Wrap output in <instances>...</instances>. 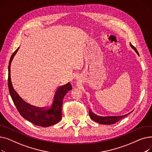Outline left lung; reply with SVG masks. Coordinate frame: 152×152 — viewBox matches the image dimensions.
Returning a JSON list of instances; mask_svg holds the SVG:
<instances>
[{
	"label": "left lung",
	"instance_id": "obj_1",
	"mask_svg": "<svg viewBox=\"0 0 152 152\" xmlns=\"http://www.w3.org/2000/svg\"><path fill=\"white\" fill-rule=\"evenodd\" d=\"M131 46L134 49V50L137 52V53L139 55L137 49H135V47H134L131 44H130ZM129 113L126 114L125 115H122V116H106V117H102V116H97L96 115H95L94 113H93L92 111L89 110V116L91 117V118L94 120V121L97 122L98 123L102 124H112L114 123H116V122H118V121L120 120L122 118H124L125 116L128 115Z\"/></svg>",
	"mask_w": 152,
	"mask_h": 152
}]
</instances>
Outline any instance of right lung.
Wrapping results in <instances>:
<instances>
[{
  "mask_svg": "<svg viewBox=\"0 0 152 152\" xmlns=\"http://www.w3.org/2000/svg\"><path fill=\"white\" fill-rule=\"evenodd\" d=\"M19 48L11 56L9 65L8 86L12 99L21 116L34 125L49 127L58 123L61 119V106L65 94L71 89L70 83L58 87L56 90L50 105L46 108L32 106L23 100L13 88L10 77V65L15 55Z\"/></svg>",
  "mask_w": 152,
  "mask_h": 152,
  "instance_id": "right-lung-1",
  "label": "right lung"
}]
</instances>
